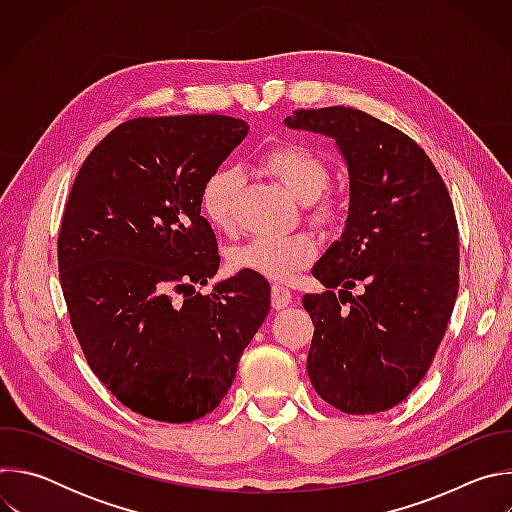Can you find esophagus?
Listing matches in <instances>:
<instances>
[{"label": "esophagus", "mask_w": 512, "mask_h": 512, "mask_svg": "<svg viewBox=\"0 0 512 512\" xmlns=\"http://www.w3.org/2000/svg\"><path fill=\"white\" fill-rule=\"evenodd\" d=\"M271 304H273L275 310L287 308V306L291 304V289L285 287V285L275 283V285L271 287Z\"/></svg>", "instance_id": "esophagus-1"}]
</instances>
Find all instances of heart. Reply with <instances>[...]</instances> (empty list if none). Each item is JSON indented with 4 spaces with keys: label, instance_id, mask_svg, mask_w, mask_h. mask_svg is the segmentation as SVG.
I'll return each mask as SVG.
<instances>
[{
    "label": "heart",
    "instance_id": "obj_1",
    "mask_svg": "<svg viewBox=\"0 0 512 512\" xmlns=\"http://www.w3.org/2000/svg\"><path fill=\"white\" fill-rule=\"evenodd\" d=\"M263 168L300 202H314L328 188L330 172L322 158L304 145L287 143L263 154ZM243 174L235 166L214 170L200 192V206L208 223L218 231L237 225V202ZM312 214L320 221L332 216L330 202H314ZM316 257V243L308 235H257L231 253L237 271H251L273 281H285Z\"/></svg>",
    "mask_w": 512,
    "mask_h": 512
}]
</instances>
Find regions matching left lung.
Returning a JSON list of instances; mask_svg holds the SVG:
<instances>
[{
	"label": "left lung",
	"mask_w": 512,
	"mask_h": 512,
	"mask_svg": "<svg viewBox=\"0 0 512 512\" xmlns=\"http://www.w3.org/2000/svg\"><path fill=\"white\" fill-rule=\"evenodd\" d=\"M285 125L332 137L350 180L344 231L312 269L326 291L302 300L310 381L344 413L387 411L425 377L458 298L452 198L419 145L369 113L298 109Z\"/></svg>",
	"instance_id": "8db88e82"
}]
</instances>
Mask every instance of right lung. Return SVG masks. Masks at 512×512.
Listing matches in <instances>:
<instances>
[{"instance_id":"obj_1","label":"right lung","mask_w":512,"mask_h":512,"mask_svg":"<svg viewBox=\"0 0 512 512\" xmlns=\"http://www.w3.org/2000/svg\"><path fill=\"white\" fill-rule=\"evenodd\" d=\"M247 133L227 115L137 117L72 184L58 235L70 324L91 371L143 417L188 423L218 407L269 314L271 287L251 271L186 294L221 263L202 186Z\"/></svg>"}]
</instances>
